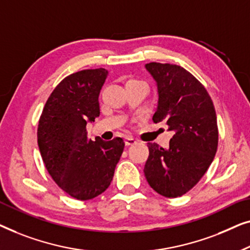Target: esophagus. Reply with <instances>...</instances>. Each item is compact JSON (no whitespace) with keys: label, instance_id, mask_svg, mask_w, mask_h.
<instances>
[{"label":"esophagus","instance_id":"obj_1","mask_svg":"<svg viewBox=\"0 0 250 250\" xmlns=\"http://www.w3.org/2000/svg\"><path fill=\"white\" fill-rule=\"evenodd\" d=\"M125 143V146H132L135 145V144H137V140L133 139L132 137H126Z\"/></svg>","mask_w":250,"mask_h":250}]
</instances>
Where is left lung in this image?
Masks as SVG:
<instances>
[{"label": "left lung", "mask_w": 250, "mask_h": 250, "mask_svg": "<svg viewBox=\"0 0 250 250\" xmlns=\"http://www.w3.org/2000/svg\"><path fill=\"white\" fill-rule=\"evenodd\" d=\"M157 86L155 124L174 132L168 147L148 143L144 173L147 182L168 198L180 197L198 182L216 154L219 131L213 102L202 83L177 64H145Z\"/></svg>", "instance_id": "1"}]
</instances>
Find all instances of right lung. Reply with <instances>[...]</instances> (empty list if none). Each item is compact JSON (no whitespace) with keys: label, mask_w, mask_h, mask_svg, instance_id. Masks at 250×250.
<instances>
[{"label":"right lung","mask_w":250,"mask_h":250,"mask_svg":"<svg viewBox=\"0 0 250 250\" xmlns=\"http://www.w3.org/2000/svg\"><path fill=\"white\" fill-rule=\"evenodd\" d=\"M107 75L100 68L65 77L52 91L38 124V147L48 173L79 200L106 190L125 148L120 137L110 142L87 137V124L100 117L98 96Z\"/></svg>","instance_id":"right-lung-1"}]
</instances>
